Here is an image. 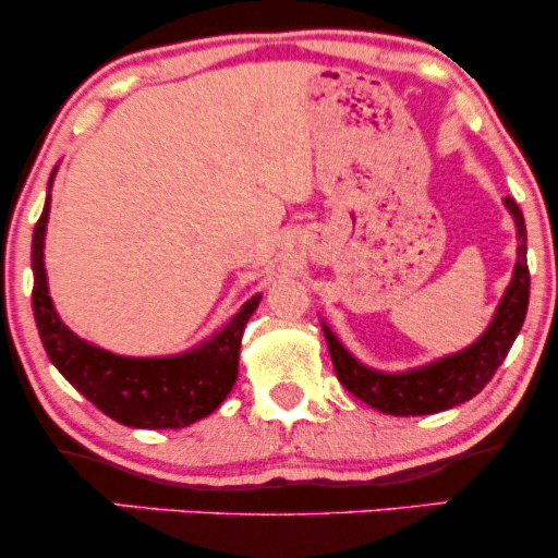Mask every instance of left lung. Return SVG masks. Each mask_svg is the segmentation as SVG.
Segmentation results:
<instances>
[{
  "mask_svg": "<svg viewBox=\"0 0 558 558\" xmlns=\"http://www.w3.org/2000/svg\"><path fill=\"white\" fill-rule=\"evenodd\" d=\"M506 209L514 217L517 226V267L514 278L506 288L501 304L488 330L477 338L475 343L466 345L459 354L444 356V360L425 364L409 373H375L364 367L343 349V343L332 336L328 325H323L325 341H328L332 367H336L338 380L349 393L362 399L367 407L383 414H396V417H417V414H435L457 407V403L470 401L480 390L490 383L496 369L509 354L511 343L520 336L524 315H527L530 301V270H527V230H524L522 209L511 196L504 198Z\"/></svg>",
  "mask_w": 558,
  "mask_h": 558,
  "instance_id": "left-lung-1",
  "label": "left lung"
}]
</instances>
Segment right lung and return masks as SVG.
Returning <instances> with one entry per match:
<instances>
[{
    "label": "right lung",
    "instance_id": "add662e5",
    "mask_svg": "<svg viewBox=\"0 0 558 558\" xmlns=\"http://www.w3.org/2000/svg\"><path fill=\"white\" fill-rule=\"evenodd\" d=\"M54 178V172H52ZM49 178V185H52ZM49 220V198L34 228L31 267H34V317L38 336L52 364L75 390L107 417L128 427L175 430L213 414L239 377L241 336L248 317L259 306L254 293L220 332L198 349L181 356L133 360L92 345L57 317L44 270V233Z\"/></svg>",
    "mask_w": 558,
    "mask_h": 558
}]
</instances>
